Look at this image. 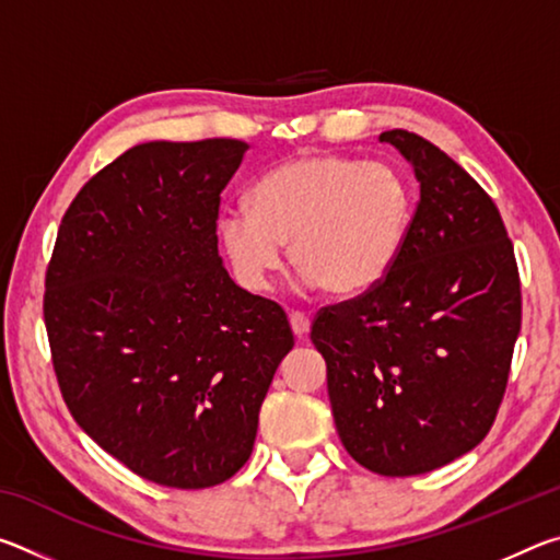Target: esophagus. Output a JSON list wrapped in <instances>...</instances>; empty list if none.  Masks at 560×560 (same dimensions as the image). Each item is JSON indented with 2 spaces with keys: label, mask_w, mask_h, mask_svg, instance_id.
<instances>
[{
  "label": "esophagus",
  "mask_w": 560,
  "mask_h": 560,
  "mask_svg": "<svg viewBox=\"0 0 560 560\" xmlns=\"http://www.w3.org/2000/svg\"><path fill=\"white\" fill-rule=\"evenodd\" d=\"M289 320H291V330H293V336H296V338H303V336L308 334L311 320H308V316H306V314H301V311H293V314L289 316Z\"/></svg>",
  "instance_id": "obj_1"
}]
</instances>
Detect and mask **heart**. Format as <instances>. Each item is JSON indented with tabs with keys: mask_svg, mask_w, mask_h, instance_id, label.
Wrapping results in <instances>:
<instances>
[{
	"mask_svg": "<svg viewBox=\"0 0 560 560\" xmlns=\"http://www.w3.org/2000/svg\"><path fill=\"white\" fill-rule=\"evenodd\" d=\"M244 210L220 217V242L246 289H267L283 244L306 287L334 296L373 291L393 271L412 224V192L393 165L311 153L267 170Z\"/></svg>",
	"mask_w": 560,
	"mask_h": 560,
	"instance_id": "obj_1",
	"label": "heart"
}]
</instances>
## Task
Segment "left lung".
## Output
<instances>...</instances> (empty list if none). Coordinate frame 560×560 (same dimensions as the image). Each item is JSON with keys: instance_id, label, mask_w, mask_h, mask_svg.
<instances>
[{"instance_id": "8db88e82", "label": "left lung", "mask_w": 560, "mask_h": 560, "mask_svg": "<svg viewBox=\"0 0 560 560\" xmlns=\"http://www.w3.org/2000/svg\"><path fill=\"white\" fill-rule=\"evenodd\" d=\"M412 165L420 202L393 271L326 306L311 340L328 368L338 438L383 477H415L494 424L521 330L514 246L491 197L438 145L381 132Z\"/></svg>"}]
</instances>
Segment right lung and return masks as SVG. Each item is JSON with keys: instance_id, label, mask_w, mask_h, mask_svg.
<instances>
[{"instance_id": "right-lung-1", "label": "right lung", "mask_w": 560, "mask_h": 560, "mask_svg": "<svg viewBox=\"0 0 560 560\" xmlns=\"http://www.w3.org/2000/svg\"><path fill=\"white\" fill-rule=\"evenodd\" d=\"M246 150L230 138L126 150L75 195L46 269L73 420L163 487L207 489L244 467L293 348L283 308L236 287L217 249L220 195Z\"/></svg>"}]
</instances>
